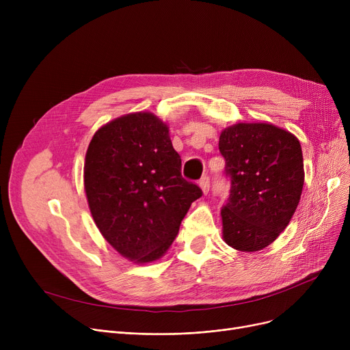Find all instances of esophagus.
Here are the masks:
<instances>
[{
  "label": "esophagus",
  "instance_id": "esophagus-1",
  "mask_svg": "<svg viewBox=\"0 0 350 350\" xmlns=\"http://www.w3.org/2000/svg\"><path fill=\"white\" fill-rule=\"evenodd\" d=\"M200 187H201V190H203L204 194H207V193L210 191V177H208V176L201 177V180H200Z\"/></svg>",
  "mask_w": 350,
  "mask_h": 350
}]
</instances>
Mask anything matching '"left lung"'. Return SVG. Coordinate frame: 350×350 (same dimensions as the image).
Masks as SVG:
<instances>
[{
  "instance_id": "8db88e82",
  "label": "left lung",
  "mask_w": 350,
  "mask_h": 350,
  "mask_svg": "<svg viewBox=\"0 0 350 350\" xmlns=\"http://www.w3.org/2000/svg\"><path fill=\"white\" fill-rule=\"evenodd\" d=\"M231 183L221 208L224 241L260 251L277 240L295 213L304 187L299 140L269 123H237L219 136Z\"/></svg>"
}]
</instances>
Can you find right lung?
Segmentation results:
<instances>
[{
    "label": "right lung",
    "instance_id": "add662e5",
    "mask_svg": "<svg viewBox=\"0 0 350 350\" xmlns=\"http://www.w3.org/2000/svg\"><path fill=\"white\" fill-rule=\"evenodd\" d=\"M83 174L96 227L119 254L142 264L169 250L203 196L183 178L167 124L147 112L102 126L89 143Z\"/></svg>",
    "mask_w": 350,
    "mask_h": 350
}]
</instances>
